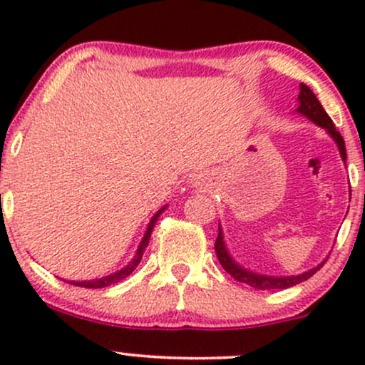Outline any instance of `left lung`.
I'll return each mask as SVG.
<instances>
[{"instance_id": "left-lung-1", "label": "left lung", "mask_w": 365, "mask_h": 365, "mask_svg": "<svg viewBox=\"0 0 365 365\" xmlns=\"http://www.w3.org/2000/svg\"><path fill=\"white\" fill-rule=\"evenodd\" d=\"M297 111H299L300 115L307 116L309 120L314 121L316 125H319V127L328 130V133L333 137V140L336 142L338 149H340L341 159L343 161H346L345 140H343L341 133L334 128L333 120L329 118L328 113L324 111V108H322L321 103L317 101L316 94H314V92L309 89L307 86H305V83H300L299 108H297ZM215 249H216L217 261H220L221 266H223V269L226 271V273H228L230 276H233L237 282L249 284V287L255 288V290H284V288L295 287V284L302 283V282H305V279L311 278L314 273H317V271L322 267V264H324L322 262V264H319V266L312 267L311 271H305V273H302V274L282 276V278L252 273V271L244 269L242 266H238V264L233 261L232 255L228 254V250H226V245H225V240H223V232H221V226H220V232H217V238L215 242Z\"/></svg>"}]
</instances>
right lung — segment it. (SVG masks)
Instances as JSON below:
<instances>
[{
	"label": "right lung",
	"instance_id": "right-lung-1",
	"mask_svg": "<svg viewBox=\"0 0 365 365\" xmlns=\"http://www.w3.org/2000/svg\"><path fill=\"white\" fill-rule=\"evenodd\" d=\"M165 209H166V206L163 207V209H159L156 215L153 216V220H150L148 230H145V235H144V238H142L139 249H137V254L133 255L132 261H130V262L127 264V266L123 267V269L116 271V273H113V274H110V276H104V278H99V279H89V282H66V283L75 284V287H82V288H104V287H110V284H115V283L121 282V279L127 278V276H128L130 273H132V271L135 269L137 266H139L142 255H144L145 247H148V244H149L150 232H153V228H154V225H156L159 215H161V212L165 211Z\"/></svg>",
	"mask_w": 365,
	"mask_h": 365
}]
</instances>
